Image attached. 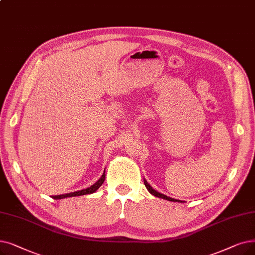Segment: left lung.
I'll return each instance as SVG.
<instances>
[{
    "label": "left lung",
    "instance_id": "obj_1",
    "mask_svg": "<svg viewBox=\"0 0 255 255\" xmlns=\"http://www.w3.org/2000/svg\"><path fill=\"white\" fill-rule=\"evenodd\" d=\"M143 183H145V185H146V187H147V190H148L152 195H154L155 197L162 198V199H164V200H169V201H173V202H180L179 200H176V199L170 198V197H168V196H165V195H163V194H160V193L156 192L155 190H153L152 187H151V185H150L146 180H143Z\"/></svg>",
    "mask_w": 255,
    "mask_h": 255
}]
</instances>
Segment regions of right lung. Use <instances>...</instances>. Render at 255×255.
<instances>
[{
    "mask_svg": "<svg viewBox=\"0 0 255 255\" xmlns=\"http://www.w3.org/2000/svg\"><path fill=\"white\" fill-rule=\"evenodd\" d=\"M105 180V171L103 173V175L101 176V178L99 179L95 184H93L92 186L87 187L85 190H81L78 192H74V193H70V194H65V195H58V196H52V198L54 199H62V198H68V197H76V196H82V195H87V194H93L95 193L99 187H100L103 182Z\"/></svg>",
    "mask_w": 255,
    "mask_h": 255,
    "instance_id": "right-lung-1",
    "label": "right lung"
}]
</instances>
